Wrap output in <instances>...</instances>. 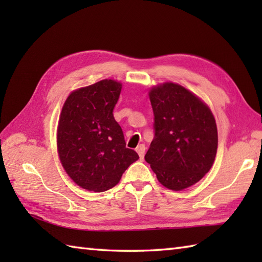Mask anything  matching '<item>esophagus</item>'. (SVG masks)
I'll return each mask as SVG.
<instances>
[{"label": "esophagus", "mask_w": 262, "mask_h": 262, "mask_svg": "<svg viewBox=\"0 0 262 262\" xmlns=\"http://www.w3.org/2000/svg\"><path fill=\"white\" fill-rule=\"evenodd\" d=\"M136 152L140 155V158L143 159L144 154H145V145H144V144H140V145L136 147Z\"/></svg>", "instance_id": "esophagus-1"}]
</instances>
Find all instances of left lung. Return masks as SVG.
Instances as JSON below:
<instances>
[{
	"label": "left lung",
	"instance_id": "8db88e82",
	"mask_svg": "<svg viewBox=\"0 0 262 262\" xmlns=\"http://www.w3.org/2000/svg\"><path fill=\"white\" fill-rule=\"evenodd\" d=\"M154 138L145 161L158 180L172 190L198 182L217 152V127L210 109L183 86L166 82L152 88Z\"/></svg>",
	"mask_w": 262,
	"mask_h": 262
}]
</instances>
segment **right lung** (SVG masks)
<instances>
[{
  "label": "right lung",
  "instance_id": "1",
  "mask_svg": "<svg viewBox=\"0 0 262 262\" xmlns=\"http://www.w3.org/2000/svg\"><path fill=\"white\" fill-rule=\"evenodd\" d=\"M121 83L102 80L72 92L59 116L57 149L66 173L77 186L102 192L115 187L138 160L127 148L121 127L114 118Z\"/></svg>",
  "mask_w": 262,
  "mask_h": 262
}]
</instances>
